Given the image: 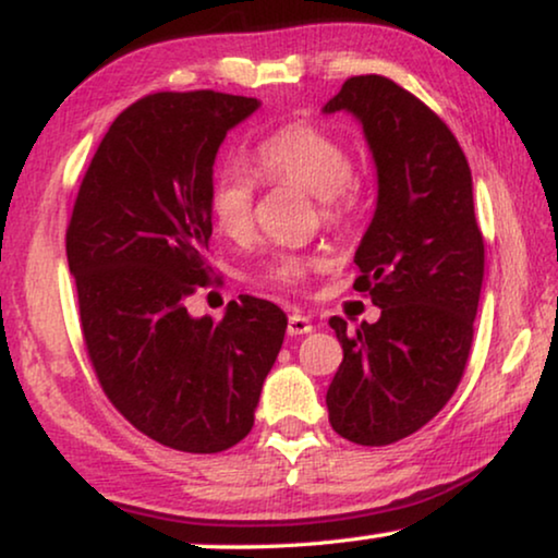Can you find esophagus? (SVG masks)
<instances>
[{
    "label": "esophagus",
    "mask_w": 558,
    "mask_h": 558,
    "mask_svg": "<svg viewBox=\"0 0 558 558\" xmlns=\"http://www.w3.org/2000/svg\"><path fill=\"white\" fill-rule=\"evenodd\" d=\"M287 332L289 335H307L312 332V319L307 315H302V312H292L289 315V323H287Z\"/></svg>",
    "instance_id": "34e87169"
}]
</instances>
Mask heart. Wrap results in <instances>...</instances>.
<instances>
[{"mask_svg": "<svg viewBox=\"0 0 558 558\" xmlns=\"http://www.w3.org/2000/svg\"><path fill=\"white\" fill-rule=\"evenodd\" d=\"M256 167L266 180L292 182L317 197L319 216L335 223L353 205V159L345 144L312 124H287L258 144ZM256 185L241 162L216 167L208 182V216L220 235L243 241L254 223ZM319 256L281 254L264 266L262 279L271 284H300L312 271L323 269Z\"/></svg>", "mask_w": 558, "mask_h": 558, "instance_id": "1", "label": "heart"}]
</instances>
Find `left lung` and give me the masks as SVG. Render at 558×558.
<instances>
[{"label":"left lung","instance_id":"8db88e82","mask_svg":"<svg viewBox=\"0 0 558 558\" xmlns=\"http://www.w3.org/2000/svg\"><path fill=\"white\" fill-rule=\"evenodd\" d=\"M361 121L378 201L355 251L378 323L330 327L342 363L327 388L332 429L363 447L393 445L439 414L468 363L485 274L468 157L449 126L384 75H355L325 104Z\"/></svg>","mask_w":558,"mask_h":558}]
</instances>
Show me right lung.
Wrapping results in <instances>:
<instances>
[{"label": "right lung", "mask_w": 558, "mask_h": 558, "mask_svg": "<svg viewBox=\"0 0 558 558\" xmlns=\"http://www.w3.org/2000/svg\"><path fill=\"white\" fill-rule=\"evenodd\" d=\"M256 98L151 94L109 126L90 159L65 233L81 330L104 393L159 445L213 454L254 426L287 315L241 296L223 319L193 317L213 233L208 182L226 134Z\"/></svg>", "instance_id": "add662e5"}]
</instances>
